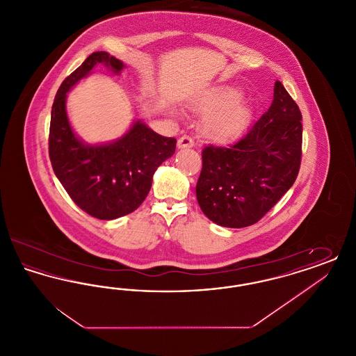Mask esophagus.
<instances>
[{
    "label": "esophagus",
    "instance_id": "obj_1",
    "mask_svg": "<svg viewBox=\"0 0 356 356\" xmlns=\"http://www.w3.org/2000/svg\"><path fill=\"white\" fill-rule=\"evenodd\" d=\"M195 145V141L191 136L184 135L181 136L179 140H177V147L179 148H192Z\"/></svg>",
    "mask_w": 356,
    "mask_h": 356
}]
</instances>
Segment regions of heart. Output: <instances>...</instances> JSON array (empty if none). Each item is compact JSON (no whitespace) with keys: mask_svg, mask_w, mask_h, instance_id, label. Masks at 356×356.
Here are the masks:
<instances>
[{"mask_svg":"<svg viewBox=\"0 0 356 356\" xmlns=\"http://www.w3.org/2000/svg\"><path fill=\"white\" fill-rule=\"evenodd\" d=\"M238 97V90L224 88L197 102V109L208 113L203 122V134L208 140L219 144L231 143L250 127L252 109L244 102H236Z\"/></svg>","mask_w":356,"mask_h":356,"instance_id":"heart-1","label":"heart"}]
</instances>
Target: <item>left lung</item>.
<instances>
[{
    "instance_id": "1",
    "label": "left lung",
    "mask_w": 356,
    "mask_h": 356,
    "mask_svg": "<svg viewBox=\"0 0 356 356\" xmlns=\"http://www.w3.org/2000/svg\"><path fill=\"white\" fill-rule=\"evenodd\" d=\"M302 113L280 81L270 109L229 147L203 149L196 196L209 220L243 228L260 220L295 183L302 161Z\"/></svg>"
}]
</instances>
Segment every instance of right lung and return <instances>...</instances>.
I'll return each instance as SVG.
<instances>
[{"label": "right lung", "instance_id": "1", "mask_svg": "<svg viewBox=\"0 0 356 356\" xmlns=\"http://www.w3.org/2000/svg\"><path fill=\"white\" fill-rule=\"evenodd\" d=\"M97 64L115 73L124 68L106 51H95L63 81L51 106L49 157L57 179L77 207L96 219L113 220L145 200L154 170L175 153L176 138L157 135L136 121L121 138L105 145L79 140L67 116V92Z\"/></svg>", "mask_w": 356, "mask_h": 356}]
</instances>
